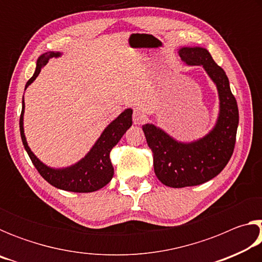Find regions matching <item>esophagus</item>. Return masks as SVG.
<instances>
[{
    "mask_svg": "<svg viewBox=\"0 0 262 262\" xmlns=\"http://www.w3.org/2000/svg\"><path fill=\"white\" fill-rule=\"evenodd\" d=\"M145 119H147V117L141 111H134V113H133V122L135 125H142L145 121Z\"/></svg>",
    "mask_w": 262,
    "mask_h": 262,
    "instance_id": "1",
    "label": "esophagus"
}]
</instances>
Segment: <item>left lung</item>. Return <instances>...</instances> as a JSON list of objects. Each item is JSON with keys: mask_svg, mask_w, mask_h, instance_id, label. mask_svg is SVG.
<instances>
[{"mask_svg": "<svg viewBox=\"0 0 262 262\" xmlns=\"http://www.w3.org/2000/svg\"><path fill=\"white\" fill-rule=\"evenodd\" d=\"M178 54L185 64L201 66L219 94V115L214 127L200 139L176 140L154 123L142 126L147 143L154 152V170L161 183L183 188L207 183L220 173L232 156L239 113L227 74L216 64L210 53L199 46L180 47Z\"/></svg>", "mask_w": 262, "mask_h": 262, "instance_id": "left-lung-1", "label": "left lung"}]
</instances>
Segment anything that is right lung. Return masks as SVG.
Segmentation results:
<instances>
[{
    "instance_id": "1",
    "label": "right lung",
    "mask_w": 262,
    "mask_h": 262,
    "mask_svg": "<svg viewBox=\"0 0 262 262\" xmlns=\"http://www.w3.org/2000/svg\"><path fill=\"white\" fill-rule=\"evenodd\" d=\"M61 55V52H47L39 56L37 66H35V72L33 76L26 83L25 90L38 77V75L41 72V68L47 63L48 60L52 57H60ZM21 103H23V106H21V114L19 119L21 141H23L24 148L33 165L47 183H50L56 188L68 190V192L90 193L103 188L112 180L114 168L110 161V152L114 145H117L118 142L121 140L123 134L130 128L133 123L132 108H126L117 119H114L103 130L98 140L89 150V152L78 162L66 167H52L42 163L29 147L24 133V96Z\"/></svg>"
}]
</instances>
